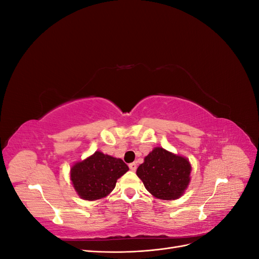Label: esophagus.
<instances>
[{
    "mask_svg": "<svg viewBox=\"0 0 259 259\" xmlns=\"http://www.w3.org/2000/svg\"><path fill=\"white\" fill-rule=\"evenodd\" d=\"M128 167H130V169H131V170L135 171V170H136V168H137V164H136L135 162H133V163H131V164H130Z\"/></svg>",
    "mask_w": 259,
    "mask_h": 259,
    "instance_id": "1",
    "label": "esophagus"
}]
</instances>
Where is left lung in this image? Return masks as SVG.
Segmentation results:
<instances>
[{
	"label": "left lung",
	"instance_id": "left-lung-1",
	"mask_svg": "<svg viewBox=\"0 0 259 259\" xmlns=\"http://www.w3.org/2000/svg\"><path fill=\"white\" fill-rule=\"evenodd\" d=\"M190 173L189 160L160 147L146 156L136 171L146 189L161 200L182 197L190 183Z\"/></svg>",
	"mask_w": 259,
	"mask_h": 259
}]
</instances>
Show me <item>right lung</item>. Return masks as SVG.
I'll use <instances>...</instances> for the list:
<instances>
[{"label":"right lung","mask_w":259,"mask_h":259,"mask_svg":"<svg viewBox=\"0 0 259 259\" xmlns=\"http://www.w3.org/2000/svg\"><path fill=\"white\" fill-rule=\"evenodd\" d=\"M128 170L121 159L96 151L70 169V179L79 197L83 200L103 199L115 187L116 180Z\"/></svg>","instance_id":"1"}]
</instances>
